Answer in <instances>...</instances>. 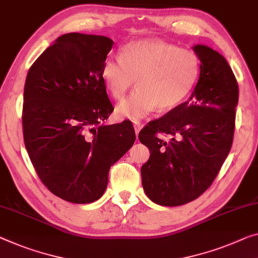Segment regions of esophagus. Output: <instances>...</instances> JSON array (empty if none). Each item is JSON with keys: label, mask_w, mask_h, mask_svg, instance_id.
Instances as JSON below:
<instances>
[{"label": "esophagus", "mask_w": 258, "mask_h": 258, "mask_svg": "<svg viewBox=\"0 0 258 258\" xmlns=\"http://www.w3.org/2000/svg\"><path fill=\"white\" fill-rule=\"evenodd\" d=\"M134 129H135V133H136V136H137V135L140 134V132H141L142 125H141L140 123H135V124H134Z\"/></svg>", "instance_id": "esophagus-1"}]
</instances>
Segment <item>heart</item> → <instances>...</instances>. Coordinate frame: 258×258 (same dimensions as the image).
Returning a JSON list of instances; mask_svg holds the SVG:
<instances>
[{
    "instance_id": "1",
    "label": "heart",
    "mask_w": 258,
    "mask_h": 258,
    "mask_svg": "<svg viewBox=\"0 0 258 258\" xmlns=\"http://www.w3.org/2000/svg\"><path fill=\"white\" fill-rule=\"evenodd\" d=\"M201 60L195 51L159 40L128 43L121 56H108L100 75L110 96L121 99L137 79L138 90L120 104L115 114L140 121L159 108L169 112L179 107L195 88Z\"/></svg>"
}]
</instances>
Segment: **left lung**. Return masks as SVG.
Returning a JSON list of instances; mask_svg holds the SVG:
<instances>
[{
    "label": "left lung",
    "mask_w": 258,
    "mask_h": 258,
    "mask_svg": "<svg viewBox=\"0 0 258 258\" xmlns=\"http://www.w3.org/2000/svg\"><path fill=\"white\" fill-rule=\"evenodd\" d=\"M192 49L201 74L188 101L150 122L138 138L150 150L142 166L144 191L154 203L177 207L200 197L216 179L232 148L239 86L223 55L208 46ZM157 133L171 136L164 141Z\"/></svg>",
    "instance_id": "obj_1"
}]
</instances>
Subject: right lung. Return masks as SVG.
I'll return each instance as SVG.
<instances>
[{"label":"right lung","mask_w":258,"mask_h":258,"mask_svg":"<svg viewBox=\"0 0 258 258\" xmlns=\"http://www.w3.org/2000/svg\"><path fill=\"white\" fill-rule=\"evenodd\" d=\"M113 43L104 35L63 34L26 76L25 148L42 183L71 203L104 195L110 166L136 140L129 121L104 124L114 108L100 70Z\"/></svg>","instance_id":"1"}]
</instances>
